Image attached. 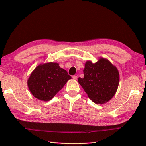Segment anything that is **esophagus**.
I'll list each match as a JSON object with an SVG mask.
<instances>
[{"label":"esophagus","mask_w":146,"mask_h":146,"mask_svg":"<svg viewBox=\"0 0 146 146\" xmlns=\"http://www.w3.org/2000/svg\"><path fill=\"white\" fill-rule=\"evenodd\" d=\"M72 78L74 79V80H76L77 79H78V76H76V75H73V76H72Z\"/></svg>","instance_id":"esophagus-1"}]
</instances>
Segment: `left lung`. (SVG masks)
I'll use <instances>...</instances> for the list:
<instances>
[{
	"label": "left lung",
	"mask_w": 146,
	"mask_h": 146,
	"mask_svg": "<svg viewBox=\"0 0 146 146\" xmlns=\"http://www.w3.org/2000/svg\"><path fill=\"white\" fill-rule=\"evenodd\" d=\"M83 74L84 77L79 78L78 83L95 104L106 103L115 94L119 84V73L107 59L101 58L95 63L86 61Z\"/></svg>",
	"instance_id": "obj_1"
}]
</instances>
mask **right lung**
<instances>
[{
  "mask_svg": "<svg viewBox=\"0 0 146 146\" xmlns=\"http://www.w3.org/2000/svg\"><path fill=\"white\" fill-rule=\"evenodd\" d=\"M71 78L58 63L50 62L39 64L34 70L27 80V86L34 97L47 102L53 98Z\"/></svg>",
  "mask_w": 146,
  "mask_h": 146,
  "instance_id": "right-lung-1",
  "label": "right lung"
}]
</instances>
